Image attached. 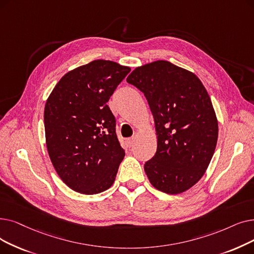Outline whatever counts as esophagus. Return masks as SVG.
Instances as JSON below:
<instances>
[{"instance_id":"1","label":"esophagus","mask_w":254,"mask_h":254,"mask_svg":"<svg viewBox=\"0 0 254 254\" xmlns=\"http://www.w3.org/2000/svg\"><path fill=\"white\" fill-rule=\"evenodd\" d=\"M127 145H128V147H133L134 146V144H135V137H133V138H129V139H127Z\"/></svg>"}]
</instances>
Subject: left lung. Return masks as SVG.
Listing matches in <instances>:
<instances>
[{
	"mask_svg": "<svg viewBox=\"0 0 254 254\" xmlns=\"http://www.w3.org/2000/svg\"><path fill=\"white\" fill-rule=\"evenodd\" d=\"M127 82L144 93L158 138L144 170L154 188L180 194L204 174L218 139V121L209 95L197 76L168 61L137 67Z\"/></svg>",
	"mask_w": 254,
	"mask_h": 254,
	"instance_id": "1",
	"label": "left lung"
}]
</instances>
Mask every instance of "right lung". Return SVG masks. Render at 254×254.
<instances>
[{
  "label": "right lung",
  "mask_w": 254,
  "mask_h": 254,
  "mask_svg": "<svg viewBox=\"0 0 254 254\" xmlns=\"http://www.w3.org/2000/svg\"><path fill=\"white\" fill-rule=\"evenodd\" d=\"M130 71L109 60H94L64 74L45 107L50 159L70 189L86 195L106 191L125 157L116 120L107 105Z\"/></svg>",
  "instance_id": "add662e5"
}]
</instances>
